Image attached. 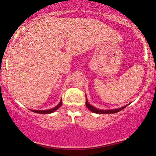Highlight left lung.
Listing matches in <instances>:
<instances>
[{
    "instance_id": "1",
    "label": "left lung",
    "mask_w": 156,
    "mask_h": 156,
    "mask_svg": "<svg viewBox=\"0 0 156 156\" xmlns=\"http://www.w3.org/2000/svg\"><path fill=\"white\" fill-rule=\"evenodd\" d=\"M87 97V95H86ZM129 105V104H127V105H126L124 106H123V107H121V108H116V109H109V110H102V109H99V108L94 107V106H93L92 105H91L89 103L88 101H87V99L86 97V106L87 107L89 108V110L91 111V112H92L93 113H95V114H114V113H117L119 112H120L123 108L126 107V106Z\"/></svg>"
}]
</instances>
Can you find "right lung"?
Segmentation results:
<instances>
[{
    "label": "right lung",
    "mask_w": 156,
    "mask_h": 156,
    "mask_svg": "<svg viewBox=\"0 0 156 156\" xmlns=\"http://www.w3.org/2000/svg\"><path fill=\"white\" fill-rule=\"evenodd\" d=\"M62 99H61V101H59V103L57 104V105L55 106V107L52 108H50V109H48V110H33V109H30V110L32 111V112L37 113V114H51V113L55 112L57 109H58V108L62 106Z\"/></svg>",
    "instance_id": "obj_1"
}]
</instances>
